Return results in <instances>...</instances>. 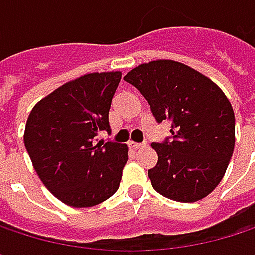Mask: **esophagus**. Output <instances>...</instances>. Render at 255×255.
Wrapping results in <instances>:
<instances>
[{
    "label": "esophagus",
    "instance_id": "34e87169",
    "mask_svg": "<svg viewBox=\"0 0 255 255\" xmlns=\"http://www.w3.org/2000/svg\"><path fill=\"white\" fill-rule=\"evenodd\" d=\"M146 146V143H134V141H129V147L131 149H141V147H144Z\"/></svg>",
    "mask_w": 255,
    "mask_h": 255
}]
</instances>
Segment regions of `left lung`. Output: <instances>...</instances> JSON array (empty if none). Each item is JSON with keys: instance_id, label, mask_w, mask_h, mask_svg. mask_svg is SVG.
Masks as SVG:
<instances>
[{"instance_id": "1", "label": "left lung", "mask_w": 255, "mask_h": 255, "mask_svg": "<svg viewBox=\"0 0 255 255\" xmlns=\"http://www.w3.org/2000/svg\"><path fill=\"white\" fill-rule=\"evenodd\" d=\"M124 79L147 100L171 135L152 143L158 162L147 171L153 189L178 202L210 195L226 173L235 147V114L225 93L205 75L173 60L143 63Z\"/></svg>"}]
</instances>
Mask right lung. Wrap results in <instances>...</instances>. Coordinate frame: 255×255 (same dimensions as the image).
Returning a JSON list of instances; mask_svg holds the SVG:
<instances>
[{
  "label": "right lung",
  "mask_w": 255,
  "mask_h": 255,
  "mask_svg": "<svg viewBox=\"0 0 255 255\" xmlns=\"http://www.w3.org/2000/svg\"><path fill=\"white\" fill-rule=\"evenodd\" d=\"M121 72L87 74L39 100L29 114L25 147L44 186L71 207H93L120 187L128 147L97 141L111 132L109 109Z\"/></svg>",
  "instance_id": "obj_1"
}]
</instances>
